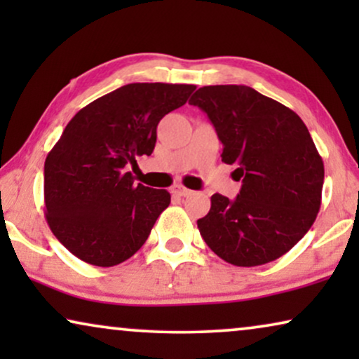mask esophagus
<instances>
[{
    "label": "esophagus",
    "instance_id": "obj_1",
    "mask_svg": "<svg viewBox=\"0 0 359 359\" xmlns=\"http://www.w3.org/2000/svg\"><path fill=\"white\" fill-rule=\"evenodd\" d=\"M171 193H175L176 196H183V198H186V196H191L193 194V191L184 188L183 184H175L173 188H171Z\"/></svg>",
    "mask_w": 359,
    "mask_h": 359
}]
</instances>
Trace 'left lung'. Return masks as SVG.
<instances>
[{
  "label": "left lung",
  "instance_id": "1",
  "mask_svg": "<svg viewBox=\"0 0 359 359\" xmlns=\"http://www.w3.org/2000/svg\"><path fill=\"white\" fill-rule=\"evenodd\" d=\"M203 109L222 142V161L237 165L242 189L215 193L198 220L201 237L235 266H258L287 253L312 227L322 203L323 161L306 124L281 102L245 85L199 88Z\"/></svg>",
  "mask_w": 359,
  "mask_h": 359
}]
</instances>
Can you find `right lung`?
I'll list each match as a JSON object with an SVG mask.
<instances>
[{"label":"right lung","instance_id":"add662e5","mask_svg":"<svg viewBox=\"0 0 359 359\" xmlns=\"http://www.w3.org/2000/svg\"><path fill=\"white\" fill-rule=\"evenodd\" d=\"M194 90L130 83L97 97L68 122L46 158L43 201L52 233L76 258L116 266L149 238L171 196L135 184L127 165L151 155L158 122Z\"/></svg>","mask_w":359,"mask_h":359}]
</instances>
